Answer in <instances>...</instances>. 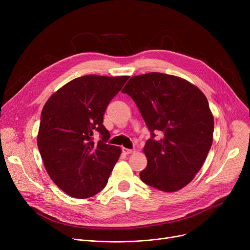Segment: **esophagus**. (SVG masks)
<instances>
[{"instance_id": "34e87169", "label": "esophagus", "mask_w": 250, "mask_h": 250, "mask_svg": "<svg viewBox=\"0 0 250 250\" xmlns=\"http://www.w3.org/2000/svg\"><path fill=\"white\" fill-rule=\"evenodd\" d=\"M122 151H123V153L124 154H125V155H128V154H130L133 152V150L132 149H127V148H123L122 149Z\"/></svg>"}]
</instances>
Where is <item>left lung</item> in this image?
<instances>
[{"label":"left lung","instance_id":"obj_1","mask_svg":"<svg viewBox=\"0 0 250 250\" xmlns=\"http://www.w3.org/2000/svg\"><path fill=\"white\" fill-rule=\"evenodd\" d=\"M122 92L135 101L150 130L142 181L166 192L185 188L213 143L214 117L206 96L189 82L162 73L132 77Z\"/></svg>","mask_w":250,"mask_h":250}]
</instances>
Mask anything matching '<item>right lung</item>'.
<instances>
[{
  "label": "right lung",
  "mask_w": 250,
  "mask_h": 250,
  "mask_svg": "<svg viewBox=\"0 0 250 250\" xmlns=\"http://www.w3.org/2000/svg\"><path fill=\"white\" fill-rule=\"evenodd\" d=\"M127 76L87 75L74 79L47 100L41 115L37 146L51 180L77 199L93 196L107 185L121 156L108 145L103 115ZM99 133V141L94 135Z\"/></svg>",
  "instance_id": "right-lung-1"
}]
</instances>
